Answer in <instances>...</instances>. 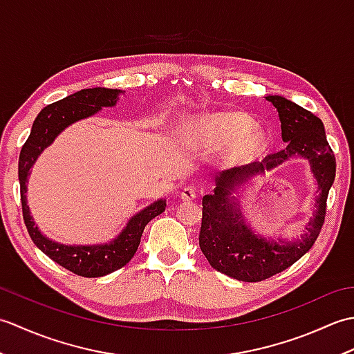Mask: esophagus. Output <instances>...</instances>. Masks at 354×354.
I'll return each instance as SVG.
<instances>
[{
  "label": "esophagus",
  "instance_id": "1",
  "mask_svg": "<svg viewBox=\"0 0 354 354\" xmlns=\"http://www.w3.org/2000/svg\"><path fill=\"white\" fill-rule=\"evenodd\" d=\"M181 199L184 202H190L196 199V190L193 187H185V189L181 192Z\"/></svg>",
  "mask_w": 354,
  "mask_h": 354
}]
</instances>
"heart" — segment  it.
I'll use <instances>...</instances> for the list:
<instances>
[{"label":"heart","mask_w":354,"mask_h":354,"mask_svg":"<svg viewBox=\"0 0 354 354\" xmlns=\"http://www.w3.org/2000/svg\"><path fill=\"white\" fill-rule=\"evenodd\" d=\"M192 133L199 145L214 149L230 147L232 164L254 161L266 150V135L252 127L250 117L242 112H214L193 123Z\"/></svg>","instance_id":"heart-1"}]
</instances>
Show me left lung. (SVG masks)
<instances>
[{
	"label": "left lung",
	"mask_w": 354,
	"mask_h": 354,
	"mask_svg": "<svg viewBox=\"0 0 354 354\" xmlns=\"http://www.w3.org/2000/svg\"><path fill=\"white\" fill-rule=\"evenodd\" d=\"M281 122V137L288 142L280 152L261 162L222 171L216 189L202 198L199 246L208 263L219 272L240 281L257 283L292 266L313 246L326 219L328 190L335 181L336 160L326 138L324 124L310 111L281 95H268ZM306 157L319 183L315 213L301 239L286 243L266 241L247 227L238 201L232 196L239 186L257 172L272 169L290 157Z\"/></svg>",
	"instance_id": "1"
}]
</instances>
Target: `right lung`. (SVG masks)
I'll return each mask as SVG.
<instances>
[{"mask_svg":"<svg viewBox=\"0 0 354 354\" xmlns=\"http://www.w3.org/2000/svg\"><path fill=\"white\" fill-rule=\"evenodd\" d=\"M120 89L109 88H89L74 93L65 99L45 106L32 126L27 141L21 149L18 162V176L21 185V204L22 216L30 237L39 250L56 261L57 265L71 270L80 277L94 278L108 275L114 270L123 268L129 263L137 252L141 234L146 225L161 214L165 209V201L160 199L152 205L141 209L140 213L132 216L129 222L120 234L104 245H62L55 240L45 237L39 228L35 225L33 217L30 216V208L27 205V179L30 169L33 167L37 156L42 153L45 147H48L55 138L65 127L79 122L82 118L91 117L102 108L115 106Z\"/></svg>","mask_w":354,"mask_h":354,"instance_id":"obj_1","label":"right lung"}]
</instances>
